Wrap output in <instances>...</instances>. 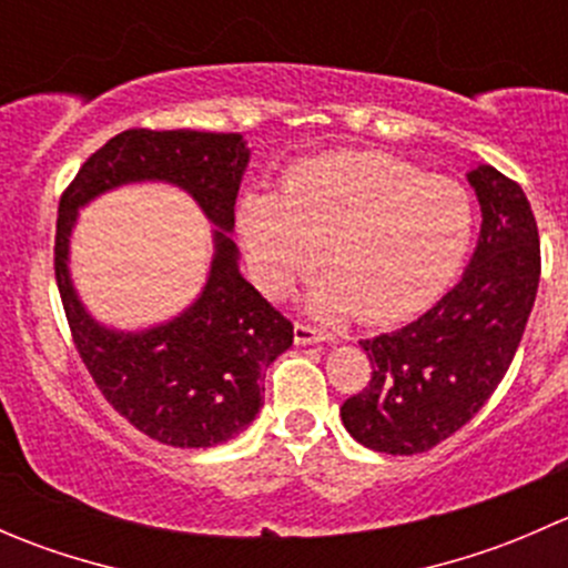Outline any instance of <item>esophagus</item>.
<instances>
[{"label": "esophagus", "instance_id": "obj_1", "mask_svg": "<svg viewBox=\"0 0 568 568\" xmlns=\"http://www.w3.org/2000/svg\"><path fill=\"white\" fill-rule=\"evenodd\" d=\"M294 341L300 343V346H313V343L326 341V335L321 329H316V326L305 324V321H296V324H294Z\"/></svg>", "mask_w": 568, "mask_h": 568}]
</instances>
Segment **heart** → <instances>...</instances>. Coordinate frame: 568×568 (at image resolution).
Here are the masks:
<instances>
[{
    "label": "heart",
    "instance_id": "heart-1",
    "mask_svg": "<svg viewBox=\"0 0 568 568\" xmlns=\"http://www.w3.org/2000/svg\"><path fill=\"white\" fill-rule=\"evenodd\" d=\"M257 285L285 296L318 266L324 316L395 324L432 305L469 252L475 211L454 178L379 151L305 159L283 192H247L236 214Z\"/></svg>",
    "mask_w": 568,
    "mask_h": 568
}]
</instances>
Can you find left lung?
<instances>
[{
  "mask_svg": "<svg viewBox=\"0 0 568 568\" xmlns=\"http://www.w3.org/2000/svg\"><path fill=\"white\" fill-rule=\"evenodd\" d=\"M467 181L484 222L459 283L412 324L359 341L374 371L341 417L379 454H423L473 420L506 376L536 302L541 250L523 186L489 164Z\"/></svg>",
  "mask_w": 568,
  "mask_h": 568,
  "instance_id": "1",
  "label": "left lung"
}]
</instances>
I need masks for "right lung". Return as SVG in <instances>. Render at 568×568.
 I'll return each instance as SVG.
<instances>
[{
  "label": "right lung",
  "instance_id": "1",
  "mask_svg": "<svg viewBox=\"0 0 568 568\" xmlns=\"http://www.w3.org/2000/svg\"><path fill=\"white\" fill-rule=\"evenodd\" d=\"M250 162L242 134L129 129L82 164L60 197L54 277L73 346L104 398L151 439L173 448H214L255 420L266 368L294 343V324L239 272L231 231ZM136 180L189 191L217 225L210 283L192 308L142 333L106 331L89 318L67 272L75 211Z\"/></svg>",
  "mask_w": 568,
  "mask_h": 568
}]
</instances>
